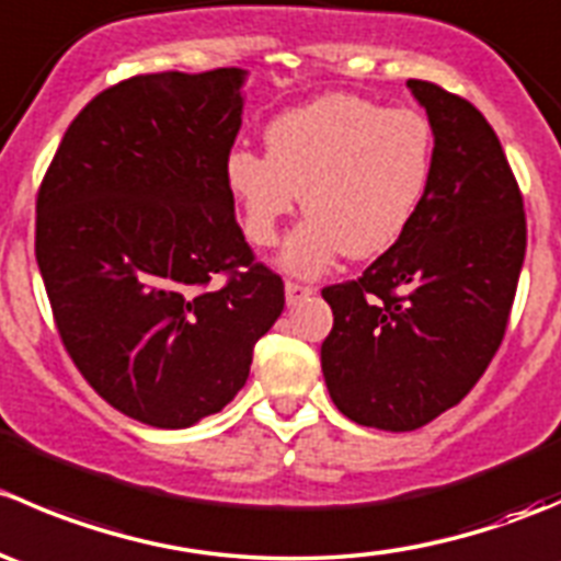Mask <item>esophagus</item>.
<instances>
[{"instance_id":"obj_1","label":"esophagus","mask_w":561,"mask_h":561,"mask_svg":"<svg viewBox=\"0 0 561 561\" xmlns=\"http://www.w3.org/2000/svg\"><path fill=\"white\" fill-rule=\"evenodd\" d=\"M285 293H287V304H298V301H304V298L312 296L314 287L312 285H304V282L287 279L285 282Z\"/></svg>"}]
</instances>
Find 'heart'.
I'll use <instances>...</instances> for the list:
<instances>
[{
  "mask_svg": "<svg viewBox=\"0 0 561 561\" xmlns=\"http://www.w3.org/2000/svg\"><path fill=\"white\" fill-rule=\"evenodd\" d=\"M432 165L423 113L333 92L271 118L265 154L230 149L225 184L254 247L276 244L301 195L309 217L287 239L282 265L314 276L342 252L366 260L393 247L426 195Z\"/></svg>",
  "mask_w": 561,
  "mask_h": 561,
  "instance_id": "b5f03b06",
  "label": "heart"
}]
</instances>
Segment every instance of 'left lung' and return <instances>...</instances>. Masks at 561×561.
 Returning <instances> with one entry per match:
<instances>
[{
  "mask_svg": "<svg viewBox=\"0 0 561 561\" xmlns=\"http://www.w3.org/2000/svg\"><path fill=\"white\" fill-rule=\"evenodd\" d=\"M407 87L434 129L432 181L399 241L358 279L322 287L320 350L339 412L412 432L456 407L505 339L526 252V214L500 138L469 100Z\"/></svg>",
  "mask_w": 561,
  "mask_h": 561,
  "instance_id": "8db88e82",
  "label": "left lung"
}]
</instances>
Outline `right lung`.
Returning <instances> with one entry per match:
<instances>
[{
	"label": "right lung",
	"mask_w": 561,
	"mask_h": 561,
	"mask_svg": "<svg viewBox=\"0 0 561 561\" xmlns=\"http://www.w3.org/2000/svg\"><path fill=\"white\" fill-rule=\"evenodd\" d=\"M241 83L239 67L113 83L39 181L35 254L61 344L146 426L222 410L285 309V282L254 260L225 184Z\"/></svg>",
	"instance_id": "right-lung-1"
}]
</instances>
